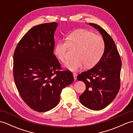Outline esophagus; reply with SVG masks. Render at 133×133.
I'll use <instances>...</instances> for the list:
<instances>
[{
    "label": "esophagus",
    "mask_w": 133,
    "mask_h": 133,
    "mask_svg": "<svg viewBox=\"0 0 133 133\" xmlns=\"http://www.w3.org/2000/svg\"><path fill=\"white\" fill-rule=\"evenodd\" d=\"M73 76H74V80H75V81L77 80V74H76V73H74V74H73Z\"/></svg>",
    "instance_id": "obj_1"
}]
</instances>
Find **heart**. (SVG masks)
<instances>
[{
	"instance_id": "1",
	"label": "heart",
	"mask_w": 133,
	"mask_h": 133,
	"mask_svg": "<svg viewBox=\"0 0 133 133\" xmlns=\"http://www.w3.org/2000/svg\"><path fill=\"white\" fill-rule=\"evenodd\" d=\"M77 48L74 60L67 61L64 67L71 71H77L84 66L91 68L97 64L105 50L103 38L99 35L86 30H77L67 36L66 40L57 42L54 53L59 60L64 62L69 47Z\"/></svg>"
}]
</instances>
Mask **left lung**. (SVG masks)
I'll return each mask as SVG.
<instances>
[{"label": "left lung", "mask_w": 133, "mask_h": 133, "mask_svg": "<svg viewBox=\"0 0 133 133\" xmlns=\"http://www.w3.org/2000/svg\"><path fill=\"white\" fill-rule=\"evenodd\" d=\"M102 36L105 50L98 63L77 77L84 82L86 89L79 96L81 103L87 108L100 110L105 108L116 97L120 89L122 62L117 47L111 36L101 26L89 23Z\"/></svg>", "instance_id": "1"}]
</instances>
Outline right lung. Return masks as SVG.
Wrapping results in <instances>:
<instances>
[{"mask_svg": "<svg viewBox=\"0 0 133 133\" xmlns=\"http://www.w3.org/2000/svg\"><path fill=\"white\" fill-rule=\"evenodd\" d=\"M58 24L52 22L33 27L21 39L14 54L16 88L24 102L38 112L57 106L62 89L74 81L71 72L62 70L53 54Z\"/></svg>", "mask_w": 133, "mask_h": 133, "instance_id": "1", "label": "right lung"}]
</instances>
